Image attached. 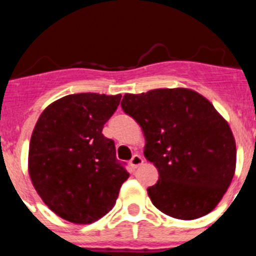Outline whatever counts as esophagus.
<instances>
[{"label":"esophagus","instance_id":"obj_1","mask_svg":"<svg viewBox=\"0 0 256 256\" xmlns=\"http://www.w3.org/2000/svg\"><path fill=\"white\" fill-rule=\"evenodd\" d=\"M142 164H144V159H142L140 155H134L132 159H130V166H132V168H138L140 165Z\"/></svg>","mask_w":256,"mask_h":256}]
</instances>
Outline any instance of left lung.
I'll return each instance as SVG.
<instances>
[{"mask_svg":"<svg viewBox=\"0 0 256 256\" xmlns=\"http://www.w3.org/2000/svg\"><path fill=\"white\" fill-rule=\"evenodd\" d=\"M122 108L141 126L144 155L159 172L158 183L148 188L152 204L182 220L209 214L236 170L228 122L206 97L182 87L126 94Z\"/></svg>","mask_w":256,"mask_h":256,"instance_id":"8db88e82","label":"left lung"}]
</instances>
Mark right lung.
Listing matches in <instances>:
<instances>
[{
	"instance_id": "obj_1",
	"label": "right lung",
	"mask_w": 256,
	"mask_h": 256,
	"mask_svg": "<svg viewBox=\"0 0 256 256\" xmlns=\"http://www.w3.org/2000/svg\"><path fill=\"white\" fill-rule=\"evenodd\" d=\"M122 94H68L50 104L32 133L28 172L33 187L56 216L90 224L112 209L130 173L102 134Z\"/></svg>"
}]
</instances>
